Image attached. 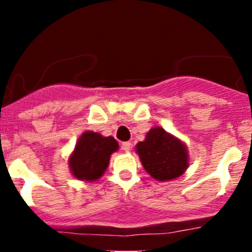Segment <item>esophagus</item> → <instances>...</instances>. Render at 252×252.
<instances>
[{"label": "esophagus", "mask_w": 252, "mask_h": 252, "mask_svg": "<svg viewBox=\"0 0 252 252\" xmlns=\"http://www.w3.org/2000/svg\"><path fill=\"white\" fill-rule=\"evenodd\" d=\"M122 150H123V151H126V152H129L131 150V144L129 141H126V142H123V144H122Z\"/></svg>", "instance_id": "34e87169"}]
</instances>
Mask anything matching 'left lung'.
Returning a JSON list of instances; mask_svg holds the SVG:
<instances>
[{
  "instance_id": "8db88e82",
  "label": "left lung",
  "mask_w": 252,
  "mask_h": 252,
  "mask_svg": "<svg viewBox=\"0 0 252 252\" xmlns=\"http://www.w3.org/2000/svg\"><path fill=\"white\" fill-rule=\"evenodd\" d=\"M136 154L145 171L158 182L180 177L189 166L187 146L161 126H155L144 141L136 145Z\"/></svg>"
}]
</instances>
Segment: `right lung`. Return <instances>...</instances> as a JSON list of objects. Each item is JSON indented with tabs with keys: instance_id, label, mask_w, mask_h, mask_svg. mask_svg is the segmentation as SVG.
<instances>
[{
	"instance_id": "add662e5",
	"label": "right lung",
	"mask_w": 252,
	"mask_h": 252,
	"mask_svg": "<svg viewBox=\"0 0 252 252\" xmlns=\"http://www.w3.org/2000/svg\"><path fill=\"white\" fill-rule=\"evenodd\" d=\"M113 136H102L94 131H85L79 138L69 157V168L79 180L95 182L107 169L111 155L118 150Z\"/></svg>"
}]
</instances>
